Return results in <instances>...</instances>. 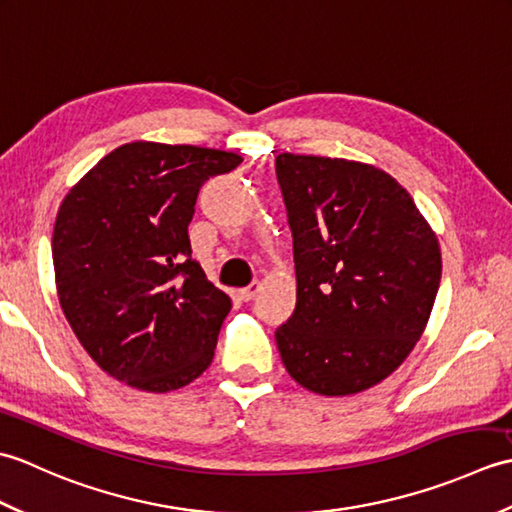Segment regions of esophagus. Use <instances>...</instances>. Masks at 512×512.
<instances>
[{
	"label": "esophagus",
	"mask_w": 512,
	"mask_h": 512,
	"mask_svg": "<svg viewBox=\"0 0 512 512\" xmlns=\"http://www.w3.org/2000/svg\"><path fill=\"white\" fill-rule=\"evenodd\" d=\"M257 292H259V281H253V284H250L248 288L239 290V299H242V301H250V299H255Z\"/></svg>",
	"instance_id": "34e87169"
}]
</instances>
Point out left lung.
Wrapping results in <instances>:
<instances>
[{
	"instance_id": "obj_1",
	"label": "left lung",
	"mask_w": 512,
	"mask_h": 512,
	"mask_svg": "<svg viewBox=\"0 0 512 512\" xmlns=\"http://www.w3.org/2000/svg\"><path fill=\"white\" fill-rule=\"evenodd\" d=\"M295 246L297 308L275 332L288 374L312 394L350 396L405 363L440 288L438 235L387 171L279 154Z\"/></svg>"
}]
</instances>
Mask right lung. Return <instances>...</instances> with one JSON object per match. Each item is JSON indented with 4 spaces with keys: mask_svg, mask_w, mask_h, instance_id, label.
I'll use <instances>...</instances> for the list:
<instances>
[{
    "mask_svg": "<svg viewBox=\"0 0 512 512\" xmlns=\"http://www.w3.org/2000/svg\"><path fill=\"white\" fill-rule=\"evenodd\" d=\"M239 162L233 151L134 140L63 198L52 231L57 297L112 378L165 394L211 365L231 299L191 259L189 222L202 184Z\"/></svg>",
    "mask_w": 512,
    "mask_h": 512,
    "instance_id": "add662e5",
    "label": "right lung"
}]
</instances>
